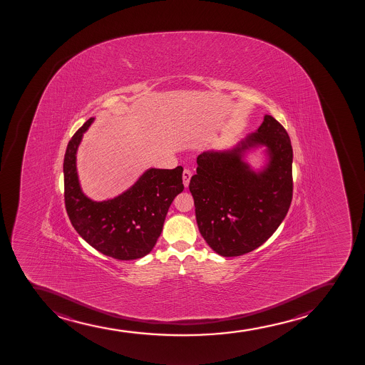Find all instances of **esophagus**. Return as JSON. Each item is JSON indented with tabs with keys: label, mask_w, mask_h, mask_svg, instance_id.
<instances>
[{
	"label": "esophagus",
	"mask_w": 365,
	"mask_h": 365,
	"mask_svg": "<svg viewBox=\"0 0 365 365\" xmlns=\"http://www.w3.org/2000/svg\"><path fill=\"white\" fill-rule=\"evenodd\" d=\"M192 173L190 169H184V173H182V181H184L185 187H187L190 184V179H191Z\"/></svg>",
	"instance_id": "1"
}]
</instances>
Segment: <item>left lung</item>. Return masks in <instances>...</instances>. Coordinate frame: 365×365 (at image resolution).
I'll return each mask as SVG.
<instances>
[{"instance_id": "1", "label": "left lung", "mask_w": 365, "mask_h": 365, "mask_svg": "<svg viewBox=\"0 0 365 365\" xmlns=\"http://www.w3.org/2000/svg\"><path fill=\"white\" fill-rule=\"evenodd\" d=\"M265 145L271 162L259 175L241 161V151ZM291 139L272 116L230 153H203L190 191L197 225L207 245L223 257L242 256L267 242L287 214L293 195Z\"/></svg>"}]
</instances>
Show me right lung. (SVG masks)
<instances>
[{
    "instance_id": "add662e5",
    "label": "right lung",
    "mask_w": 365,
    "mask_h": 365,
    "mask_svg": "<svg viewBox=\"0 0 365 365\" xmlns=\"http://www.w3.org/2000/svg\"><path fill=\"white\" fill-rule=\"evenodd\" d=\"M93 121L88 119L74 133L66 149V210L74 230L101 254L119 261L144 257L161 235L170 204L184 190V169H149L119 197L93 202L81 192L76 167L78 146Z\"/></svg>"
}]
</instances>
